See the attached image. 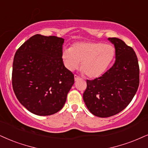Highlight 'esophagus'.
<instances>
[{
    "mask_svg": "<svg viewBox=\"0 0 148 148\" xmlns=\"http://www.w3.org/2000/svg\"><path fill=\"white\" fill-rule=\"evenodd\" d=\"M74 78H75V81H77V80H79L80 79V77H79V76H77V75H75Z\"/></svg>",
    "mask_w": 148,
    "mask_h": 148,
    "instance_id": "obj_1",
    "label": "esophagus"
}]
</instances>
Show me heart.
<instances>
[{
	"label": "heart",
	"instance_id": "1",
	"mask_svg": "<svg viewBox=\"0 0 148 148\" xmlns=\"http://www.w3.org/2000/svg\"><path fill=\"white\" fill-rule=\"evenodd\" d=\"M115 56L114 47L101 42H77L62 53L64 66L70 71L80 68L89 78L99 77L105 73Z\"/></svg>",
	"mask_w": 148,
	"mask_h": 148
}]
</instances>
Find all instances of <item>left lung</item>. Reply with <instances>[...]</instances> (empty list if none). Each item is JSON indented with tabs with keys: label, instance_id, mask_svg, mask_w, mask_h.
Returning a JSON list of instances; mask_svg holds the SVG:
<instances>
[{
	"label": "left lung",
	"instance_id": "obj_1",
	"mask_svg": "<svg viewBox=\"0 0 148 148\" xmlns=\"http://www.w3.org/2000/svg\"><path fill=\"white\" fill-rule=\"evenodd\" d=\"M115 48V62L101 77L86 80L83 94L86 107L92 114L109 117L127 106L139 85V66L132 47L116 38H109Z\"/></svg>",
	"mask_w": 148,
	"mask_h": 148
}]
</instances>
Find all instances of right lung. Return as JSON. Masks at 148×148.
<instances>
[{
  "mask_svg": "<svg viewBox=\"0 0 148 148\" xmlns=\"http://www.w3.org/2000/svg\"><path fill=\"white\" fill-rule=\"evenodd\" d=\"M64 40L36 34L14 56V93L24 107L37 115H51L61 110L74 84V75L64 66L62 58Z\"/></svg>",
  "mask_w": 148,
  "mask_h": 148,
  "instance_id": "right-lung-1",
  "label": "right lung"
}]
</instances>
